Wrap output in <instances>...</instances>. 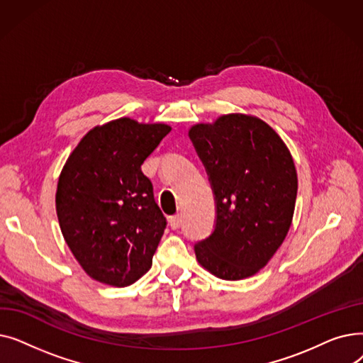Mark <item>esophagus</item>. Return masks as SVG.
<instances>
[{"mask_svg":"<svg viewBox=\"0 0 363 363\" xmlns=\"http://www.w3.org/2000/svg\"><path fill=\"white\" fill-rule=\"evenodd\" d=\"M182 223V219H181V215H175V216H170L169 218V225L172 230H178V228L181 226Z\"/></svg>","mask_w":363,"mask_h":363,"instance_id":"esophagus-1","label":"esophagus"}]
</instances>
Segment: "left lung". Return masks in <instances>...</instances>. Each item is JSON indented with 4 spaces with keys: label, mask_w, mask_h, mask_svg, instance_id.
<instances>
[{
    "label": "left lung",
    "mask_w": 363,
    "mask_h": 363,
    "mask_svg": "<svg viewBox=\"0 0 363 363\" xmlns=\"http://www.w3.org/2000/svg\"><path fill=\"white\" fill-rule=\"evenodd\" d=\"M216 200L212 235L194 245L199 263L226 281L253 277L284 242L293 222L297 170L268 123L230 113L189 128Z\"/></svg>",
    "instance_id": "8db88e82"
}]
</instances>
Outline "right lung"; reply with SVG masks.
Here are the masks:
<instances>
[{"mask_svg":"<svg viewBox=\"0 0 363 363\" xmlns=\"http://www.w3.org/2000/svg\"><path fill=\"white\" fill-rule=\"evenodd\" d=\"M170 129L130 118L110 121L88 130L67 157L57 182V218L92 279L126 287L151 268L166 219L141 164Z\"/></svg>","mask_w":363,"mask_h":363,"instance_id":"add662e5","label":"right lung"}]
</instances>
